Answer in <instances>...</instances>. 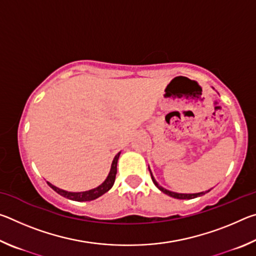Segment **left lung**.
I'll return each instance as SVG.
<instances>
[{"mask_svg": "<svg viewBox=\"0 0 256 256\" xmlns=\"http://www.w3.org/2000/svg\"><path fill=\"white\" fill-rule=\"evenodd\" d=\"M149 172H150V175H151V178H152V182L154 184L157 186V188L162 190V192H164V194H167V196H170L172 198H180V200H190V198H198V196H204V194L206 192H201V193H194V194H182V193H175V192H170V190H168L166 188H162V186H159L157 182H156V180L154 178L152 174H151V170L149 168ZM209 192V190H208Z\"/></svg>", "mask_w": 256, "mask_h": 256, "instance_id": "8db88e82", "label": "left lung"}]
</instances>
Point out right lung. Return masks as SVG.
<instances>
[{
  "mask_svg": "<svg viewBox=\"0 0 256 256\" xmlns=\"http://www.w3.org/2000/svg\"><path fill=\"white\" fill-rule=\"evenodd\" d=\"M120 154V152L116 154L114 160H112L110 172V174H108L105 182H104L102 185H99L98 188H96L90 190H86V192L73 193V192H66V190H60L58 188H56V186L52 185L50 183H48V182H47V184H48L50 188L55 190L56 193H58L60 196H62L64 198H70V200L79 201V202L94 200V198H97L99 196H102V194H105L107 190H110L112 188V186L114 185L116 172H118V160Z\"/></svg>",
  "mask_w": 256,
  "mask_h": 256,
  "instance_id": "obj_1",
  "label": "right lung"
}]
</instances>
